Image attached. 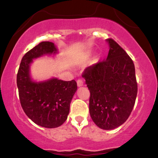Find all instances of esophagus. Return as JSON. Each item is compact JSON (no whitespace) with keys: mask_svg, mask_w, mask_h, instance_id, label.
<instances>
[{"mask_svg":"<svg viewBox=\"0 0 158 158\" xmlns=\"http://www.w3.org/2000/svg\"><path fill=\"white\" fill-rule=\"evenodd\" d=\"M83 81H82V79H79L77 80V85H78V87H81V86H82L83 85Z\"/></svg>","mask_w":158,"mask_h":158,"instance_id":"34e87169","label":"esophagus"}]
</instances>
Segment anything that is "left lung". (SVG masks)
<instances>
[{"label":"left lung","mask_w":158,"mask_h":158,"mask_svg":"<svg viewBox=\"0 0 158 158\" xmlns=\"http://www.w3.org/2000/svg\"><path fill=\"white\" fill-rule=\"evenodd\" d=\"M106 60L88 67L82 73L90 90L91 119L102 129L123 124L131 114L137 94L133 61L112 39Z\"/></svg>","instance_id":"8db88e82"}]
</instances>
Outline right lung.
<instances>
[{
	"instance_id": "obj_1",
	"label": "right lung",
	"mask_w": 158,
	"mask_h": 158,
	"mask_svg": "<svg viewBox=\"0 0 158 158\" xmlns=\"http://www.w3.org/2000/svg\"><path fill=\"white\" fill-rule=\"evenodd\" d=\"M57 52L50 41H42L23 56L17 74L20 102L23 111L35 124L52 128L62 125L70 111V105L77 90L75 80L51 79L35 82L30 76L32 59Z\"/></svg>"
}]
</instances>
